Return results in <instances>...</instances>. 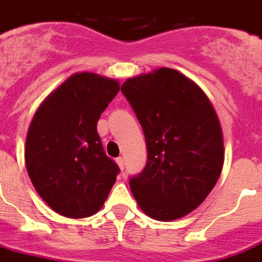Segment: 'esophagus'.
I'll list each match as a JSON object with an SVG mask.
<instances>
[{
	"label": "esophagus",
	"mask_w": 262,
	"mask_h": 262,
	"mask_svg": "<svg viewBox=\"0 0 262 262\" xmlns=\"http://www.w3.org/2000/svg\"><path fill=\"white\" fill-rule=\"evenodd\" d=\"M116 163H117V165L120 167V169H124L125 163H124V159H123V157H119V159H116Z\"/></svg>",
	"instance_id": "esophagus-1"
}]
</instances>
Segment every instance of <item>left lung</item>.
I'll return each instance as SVG.
<instances>
[{
	"label": "left lung",
	"mask_w": 262,
	"mask_h": 262,
	"mask_svg": "<svg viewBox=\"0 0 262 262\" xmlns=\"http://www.w3.org/2000/svg\"><path fill=\"white\" fill-rule=\"evenodd\" d=\"M121 93L145 134L147 163L129 187L147 216L171 222L198 208L224 163L222 127L205 93L171 68L127 79Z\"/></svg>",
	"instance_id": "1"
}]
</instances>
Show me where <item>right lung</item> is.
I'll return each instance as SVG.
<instances>
[{
	"mask_svg": "<svg viewBox=\"0 0 262 262\" xmlns=\"http://www.w3.org/2000/svg\"><path fill=\"white\" fill-rule=\"evenodd\" d=\"M119 90L113 79L75 74L45 99L30 124L24 151L28 176L40 198L66 217L97 213L120 172L97 133Z\"/></svg>",
	"mask_w": 262,
	"mask_h": 262,
	"instance_id": "right-lung-1",
	"label": "right lung"
}]
</instances>
